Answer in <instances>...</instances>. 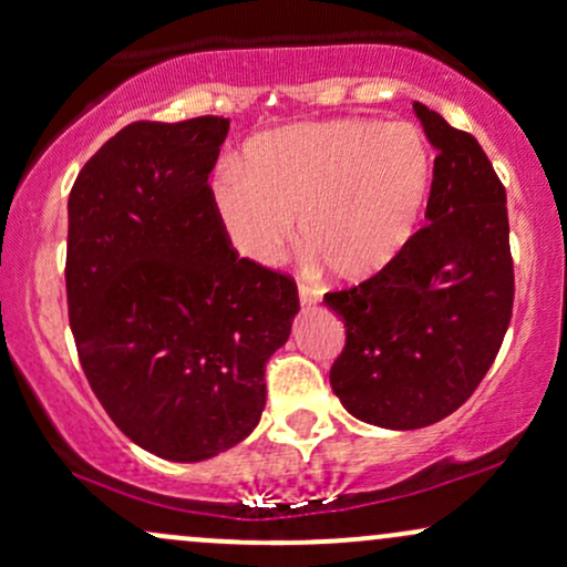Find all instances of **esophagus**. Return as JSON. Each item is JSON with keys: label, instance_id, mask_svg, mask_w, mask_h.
I'll return each instance as SVG.
<instances>
[{"label": "esophagus", "instance_id": "34e87169", "mask_svg": "<svg viewBox=\"0 0 567 567\" xmlns=\"http://www.w3.org/2000/svg\"><path fill=\"white\" fill-rule=\"evenodd\" d=\"M298 301H301L303 306H315L317 301H320V292H317L311 285H298Z\"/></svg>", "mask_w": 567, "mask_h": 567}]
</instances>
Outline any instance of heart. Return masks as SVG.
Listing matches in <instances>:
<instances>
[{"instance_id": "obj_1", "label": "heart", "mask_w": 567, "mask_h": 567, "mask_svg": "<svg viewBox=\"0 0 567 567\" xmlns=\"http://www.w3.org/2000/svg\"><path fill=\"white\" fill-rule=\"evenodd\" d=\"M243 171L226 162L213 207L229 243L271 264L296 237L324 269L360 279L386 266L413 237L432 184V154L408 122L333 120L261 135Z\"/></svg>"}]
</instances>
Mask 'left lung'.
Here are the masks:
<instances>
[{
    "label": "left lung",
    "mask_w": 567,
    "mask_h": 567,
    "mask_svg": "<svg viewBox=\"0 0 567 567\" xmlns=\"http://www.w3.org/2000/svg\"><path fill=\"white\" fill-rule=\"evenodd\" d=\"M437 148L426 224L402 250L324 303L347 328L330 386L354 419L421 429L458 410L485 379L512 320L506 192L477 138L413 103Z\"/></svg>",
    "instance_id": "1"
}]
</instances>
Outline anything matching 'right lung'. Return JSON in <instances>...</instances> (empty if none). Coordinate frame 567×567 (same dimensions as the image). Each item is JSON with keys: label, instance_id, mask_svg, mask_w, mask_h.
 I'll use <instances>...</instances> for the list:
<instances>
[{"label": "right lung", "instance_id": "add662e5", "mask_svg": "<svg viewBox=\"0 0 567 567\" xmlns=\"http://www.w3.org/2000/svg\"><path fill=\"white\" fill-rule=\"evenodd\" d=\"M224 116L133 122L69 194L66 298L84 375L143 451L205 461L261 421L264 370L298 315L296 279L239 258L207 175Z\"/></svg>", "mask_w": 567, "mask_h": 567}]
</instances>
